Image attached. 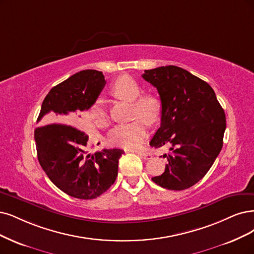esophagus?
I'll return each mask as SVG.
<instances>
[{"mask_svg":"<svg viewBox=\"0 0 254 254\" xmlns=\"http://www.w3.org/2000/svg\"><path fill=\"white\" fill-rule=\"evenodd\" d=\"M140 157L141 158H143L144 160H148V159H151L152 158V155L149 154L148 152H144V151H138V152H136Z\"/></svg>","mask_w":254,"mask_h":254,"instance_id":"1","label":"esophagus"}]
</instances>
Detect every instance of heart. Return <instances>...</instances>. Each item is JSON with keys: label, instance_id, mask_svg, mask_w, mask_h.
I'll list each match as a JSON object with an SVG mask.
<instances>
[{"label": "heart", "instance_id": "1", "mask_svg": "<svg viewBox=\"0 0 254 254\" xmlns=\"http://www.w3.org/2000/svg\"><path fill=\"white\" fill-rule=\"evenodd\" d=\"M115 96L127 101H133V117L135 120L122 124L113 128L110 133L112 144L125 148L141 146L148 135V124H156L162 113L161 99L153 93H143L139 82L129 75H121L111 88ZM89 117L98 127L109 125V115L101 101L94 103L89 111Z\"/></svg>", "mask_w": 254, "mask_h": 254}]
</instances>
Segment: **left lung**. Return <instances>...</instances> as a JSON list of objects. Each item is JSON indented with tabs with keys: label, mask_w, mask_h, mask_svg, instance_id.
Returning <instances> with one entry per match:
<instances>
[{
	"label": "left lung",
	"mask_w": 254,
	"mask_h": 254,
	"mask_svg": "<svg viewBox=\"0 0 254 254\" xmlns=\"http://www.w3.org/2000/svg\"><path fill=\"white\" fill-rule=\"evenodd\" d=\"M142 77L162 102L161 125L149 145L167 146L168 163L152 180L171 190H187L210 170L223 146L226 116L209 84L177 65L145 70Z\"/></svg>",
	"instance_id": "8db88e82"
}]
</instances>
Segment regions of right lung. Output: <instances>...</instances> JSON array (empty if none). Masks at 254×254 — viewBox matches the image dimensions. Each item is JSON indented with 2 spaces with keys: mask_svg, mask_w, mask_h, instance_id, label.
<instances>
[{
  "mask_svg": "<svg viewBox=\"0 0 254 254\" xmlns=\"http://www.w3.org/2000/svg\"><path fill=\"white\" fill-rule=\"evenodd\" d=\"M106 84L102 72L82 70L50 90L45 97L34 130L39 162L51 182L77 199H95L115 182L119 148L87 152L89 136L71 125L73 116L89 110ZM53 122V124H50ZM66 125H64V124Z\"/></svg>",
  "mask_w": 254,
  "mask_h": 254,
  "instance_id": "obj_1",
  "label": "right lung"
}]
</instances>
